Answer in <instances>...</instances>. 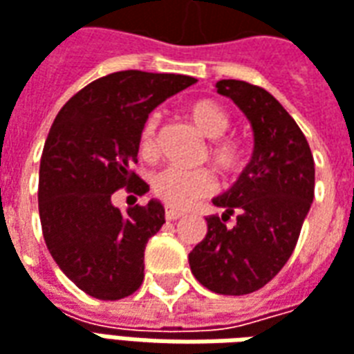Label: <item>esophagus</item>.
Listing matches in <instances>:
<instances>
[{
  "label": "esophagus",
  "instance_id": "1",
  "mask_svg": "<svg viewBox=\"0 0 354 354\" xmlns=\"http://www.w3.org/2000/svg\"><path fill=\"white\" fill-rule=\"evenodd\" d=\"M185 212L180 211V209H174V207H167V211H165V216H167V220H176L180 218V216H184Z\"/></svg>",
  "mask_w": 354,
  "mask_h": 354
}]
</instances>
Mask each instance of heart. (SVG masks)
<instances>
[{
    "instance_id": "obj_1",
    "label": "heart",
    "mask_w": 354,
    "mask_h": 354,
    "mask_svg": "<svg viewBox=\"0 0 354 354\" xmlns=\"http://www.w3.org/2000/svg\"><path fill=\"white\" fill-rule=\"evenodd\" d=\"M185 113L195 128L207 140H212V145L209 147V159L222 174L232 176L243 169L245 151L241 143L224 138L230 128V118L218 103L211 100H197L187 105ZM155 130H157V118H145L140 130V151L143 155L151 153ZM214 187L216 182L209 170H182L170 167L153 176V192L172 207H185L197 197L212 194Z\"/></svg>"
}]
</instances>
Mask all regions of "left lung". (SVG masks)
<instances>
[{"mask_svg": "<svg viewBox=\"0 0 354 354\" xmlns=\"http://www.w3.org/2000/svg\"><path fill=\"white\" fill-rule=\"evenodd\" d=\"M253 130V157L236 184L212 203L222 214L207 216V236L189 253L197 281L220 295H247L283 268L315 199V159L305 134L268 91L220 80ZM236 216L232 227L225 222Z\"/></svg>", "mask_w": 354, "mask_h": 354, "instance_id": "left-lung-1", "label": "left lung"}]
</instances>
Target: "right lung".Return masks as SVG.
I'll return each instance as SVG.
<instances>
[{"label":"right lung","instance_id":"add662e5","mask_svg":"<svg viewBox=\"0 0 354 354\" xmlns=\"http://www.w3.org/2000/svg\"><path fill=\"white\" fill-rule=\"evenodd\" d=\"M197 80L185 74L120 71L66 101L39 160L41 232L57 266L101 301L132 295L143 281V251L165 224L159 199L120 212L113 195L149 185L130 170L153 109Z\"/></svg>","mask_w":354,"mask_h":354}]
</instances>
